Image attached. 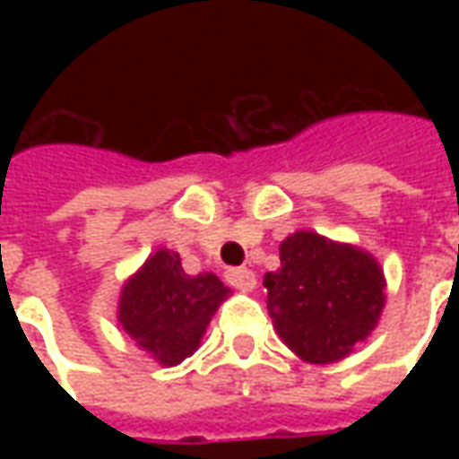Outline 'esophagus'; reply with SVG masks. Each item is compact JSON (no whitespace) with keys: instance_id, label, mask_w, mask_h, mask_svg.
Instances as JSON below:
<instances>
[{"instance_id":"esophagus-1","label":"esophagus","mask_w":459,"mask_h":459,"mask_svg":"<svg viewBox=\"0 0 459 459\" xmlns=\"http://www.w3.org/2000/svg\"><path fill=\"white\" fill-rule=\"evenodd\" d=\"M226 282H229L230 288L240 290V292L255 290V275L246 268H230L229 273H226Z\"/></svg>"}]
</instances>
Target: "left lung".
Masks as SVG:
<instances>
[{
    "label": "left lung",
    "instance_id": "1",
    "mask_svg": "<svg viewBox=\"0 0 459 459\" xmlns=\"http://www.w3.org/2000/svg\"><path fill=\"white\" fill-rule=\"evenodd\" d=\"M263 285L280 339L307 364L351 354L378 325L385 302L384 270L371 253L312 230L280 243V270Z\"/></svg>",
    "mask_w": 459,
    "mask_h": 459
}]
</instances>
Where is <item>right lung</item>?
Segmentation results:
<instances>
[{
	"mask_svg": "<svg viewBox=\"0 0 459 459\" xmlns=\"http://www.w3.org/2000/svg\"><path fill=\"white\" fill-rule=\"evenodd\" d=\"M230 290L213 273L186 275L179 253L160 248L120 292L117 322L161 366H177L201 344Z\"/></svg>",
	"mask_w": 459,
	"mask_h": 459,
	"instance_id": "add662e5",
	"label": "right lung"
}]
</instances>
